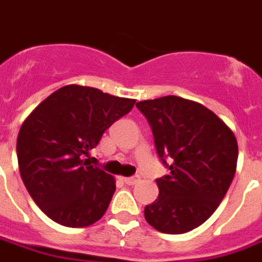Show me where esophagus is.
<instances>
[{"mask_svg": "<svg viewBox=\"0 0 262 262\" xmlns=\"http://www.w3.org/2000/svg\"><path fill=\"white\" fill-rule=\"evenodd\" d=\"M123 181H125V184H127V185H135L140 181V176L135 174V176H132V177H125V179H123Z\"/></svg>", "mask_w": 262, "mask_h": 262, "instance_id": "34e87169", "label": "esophagus"}]
</instances>
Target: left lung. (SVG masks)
<instances>
[{
    "mask_svg": "<svg viewBox=\"0 0 262 262\" xmlns=\"http://www.w3.org/2000/svg\"><path fill=\"white\" fill-rule=\"evenodd\" d=\"M154 135L161 162L170 173L157 179L159 196L145 206L149 225L185 233L202 225L232 183L237 143L227 125L205 105L165 96L136 103Z\"/></svg>",
    "mask_w": 262,
    "mask_h": 262,
    "instance_id": "1",
    "label": "left lung"
}]
</instances>
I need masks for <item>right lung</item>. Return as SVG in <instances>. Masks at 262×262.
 <instances>
[{
  "instance_id": "right-lung-1",
  "label": "right lung",
  "mask_w": 262,
  "mask_h": 262,
  "mask_svg": "<svg viewBox=\"0 0 262 262\" xmlns=\"http://www.w3.org/2000/svg\"><path fill=\"white\" fill-rule=\"evenodd\" d=\"M133 105L132 99L67 85L21 125L16 145L20 176L34 202L55 223L82 228L104 215L115 181L83 155Z\"/></svg>"
}]
</instances>
